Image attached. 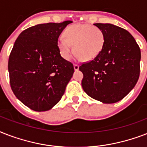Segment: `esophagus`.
<instances>
[{"mask_svg":"<svg viewBox=\"0 0 147 147\" xmlns=\"http://www.w3.org/2000/svg\"><path fill=\"white\" fill-rule=\"evenodd\" d=\"M78 69H79V65H78L74 64V69H75L76 71H77V70H78Z\"/></svg>","mask_w":147,"mask_h":147,"instance_id":"1","label":"esophagus"}]
</instances>
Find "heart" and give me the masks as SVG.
<instances>
[{"label":"heart","instance_id":"heart-1","mask_svg":"<svg viewBox=\"0 0 147 147\" xmlns=\"http://www.w3.org/2000/svg\"><path fill=\"white\" fill-rule=\"evenodd\" d=\"M105 43L102 30L89 24H75L65 30L64 36L57 40V48L64 59H69L72 52L76 59H93L100 53Z\"/></svg>","mask_w":147,"mask_h":147}]
</instances>
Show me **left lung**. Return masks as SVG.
<instances>
[{"label": "left lung", "mask_w": 147, "mask_h": 147, "mask_svg": "<svg viewBox=\"0 0 147 147\" xmlns=\"http://www.w3.org/2000/svg\"><path fill=\"white\" fill-rule=\"evenodd\" d=\"M105 35V43L94 59L83 63L82 86L91 98L104 104L122 100L140 76L141 53L127 30L111 24H94Z\"/></svg>", "instance_id": "8db88e82"}]
</instances>
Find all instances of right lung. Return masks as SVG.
<instances>
[{
    "mask_svg": "<svg viewBox=\"0 0 147 147\" xmlns=\"http://www.w3.org/2000/svg\"><path fill=\"white\" fill-rule=\"evenodd\" d=\"M71 20L38 24L24 30L8 60L10 87L18 100L35 111H47L62 98L74 73L60 55L59 36Z\"/></svg>",
    "mask_w": 147,
    "mask_h": 147,
    "instance_id": "right-lung-1",
    "label": "right lung"
}]
</instances>
